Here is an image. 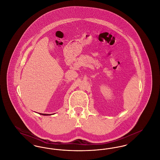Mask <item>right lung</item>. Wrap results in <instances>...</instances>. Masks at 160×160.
<instances>
[{
  "instance_id": "obj_1",
  "label": "right lung",
  "mask_w": 160,
  "mask_h": 160,
  "mask_svg": "<svg viewBox=\"0 0 160 160\" xmlns=\"http://www.w3.org/2000/svg\"><path fill=\"white\" fill-rule=\"evenodd\" d=\"M40 114H42V115H45V116H47V115H50V114H43V113H40Z\"/></svg>"
}]
</instances>
